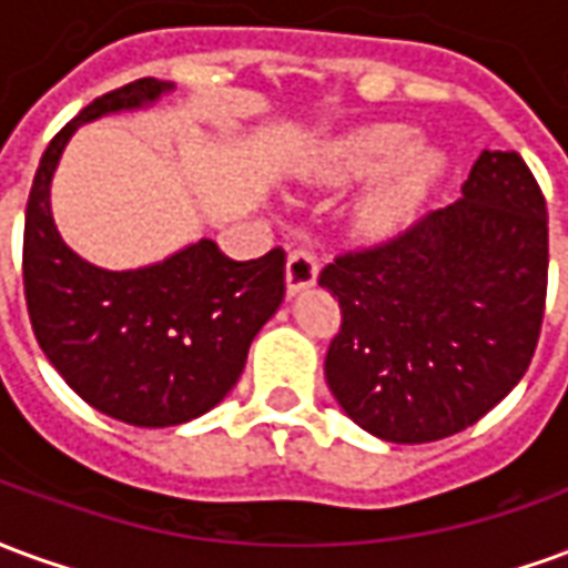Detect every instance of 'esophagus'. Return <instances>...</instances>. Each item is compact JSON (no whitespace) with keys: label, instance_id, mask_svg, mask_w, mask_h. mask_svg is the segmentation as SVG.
<instances>
[{"label":"esophagus","instance_id":"obj_1","mask_svg":"<svg viewBox=\"0 0 568 568\" xmlns=\"http://www.w3.org/2000/svg\"><path fill=\"white\" fill-rule=\"evenodd\" d=\"M316 273H320V261L316 252L307 243H297L288 252V264H285V285H288V295H295L301 288H310L316 283Z\"/></svg>","mask_w":568,"mask_h":568}]
</instances>
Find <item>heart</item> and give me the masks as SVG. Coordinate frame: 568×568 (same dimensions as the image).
I'll list each match as a JSON object with an SVG mask.
<instances>
[{
    "label": "heart",
    "mask_w": 568,
    "mask_h": 568,
    "mask_svg": "<svg viewBox=\"0 0 568 568\" xmlns=\"http://www.w3.org/2000/svg\"><path fill=\"white\" fill-rule=\"evenodd\" d=\"M358 206L371 231H393L426 203L444 175V154L417 145V130L407 124H368L346 133L316 161V175L332 185H353L385 173Z\"/></svg>",
    "instance_id": "obj_1"
}]
</instances>
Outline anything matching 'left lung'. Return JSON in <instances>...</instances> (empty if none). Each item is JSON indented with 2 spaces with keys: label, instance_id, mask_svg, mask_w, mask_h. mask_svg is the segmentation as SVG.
<instances>
[{
  "label": "left lung",
  "instance_id": "left-lung-1",
  "mask_svg": "<svg viewBox=\"0 0 568 568\" xmlns=\"http://www.w3.org/2000/svg\"><path fill=\"white\" fill-rule=\"evenodd\" d=\"M341 304L325 381L393 444L475 426L524 377L548 295V206L517 151H480L463 197L320 273Z\"/></svg>",
  "mask_w": 568,
  "mask_h": 568
}]
</instances>
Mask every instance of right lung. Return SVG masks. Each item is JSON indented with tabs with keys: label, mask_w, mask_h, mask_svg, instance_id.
<instances>
[{
	"label": "right lung",
	"mask_w": 568,
	"mask_h": 568,
	"mask_svg": "<svg viewBox=\"0 0 568 568\" xmlns=\"http://www.w3.org/2000/svg\"><path fill=\"white\" fill-rule=\"evenodd\" d=\"M166 91L170 81L140 79L84 105L44 149L23 224V295L42 353L88 405L145 428L179 426L219 405L285 297L280 246L234 261L200 240L151 267L103 271L57 234L51 175L69 136Z\"/></svg>",
	"instance_id": "obj_1"
}]
</instances>
